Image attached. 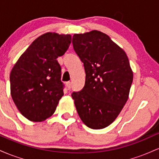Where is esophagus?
Segmentation results:
<instances>
[{
	"label": "esophagus",
	"instance_id": "1",
	"mask_svg": "<svg viewBox=\"0 0 159 159\" xmlns=\"http://www.w3.org/2000/svg\"><path fill=\"white\" fill-rule=\"evenodd\" d=\"M66 87H67V88H68V90H70L71 87H72V83L68 81V82H66Z\"/></svg>",
	"mask_w": 159,
	"mask_h": 159
}]
</instances>
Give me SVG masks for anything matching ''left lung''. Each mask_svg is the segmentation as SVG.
Returning <instances> with one entry per match:
<instances>
[{"instance_id":"1","label":"left lung","mask_w":159,"mask_h":159,"mask_svg":"<svg viewBox=\"0 0 159 159\" xmlns=\"http://www.w3.org/2000/svg\"><path fill=\"white\" fill-rule=\"evenodd\" d=\"M72 45L86 73L84 87L72 93L76 110L87 127L104 129L117 117L129 98L133 81L129 59L98 30L74 34Z\"/></svg>"}]
</instances>
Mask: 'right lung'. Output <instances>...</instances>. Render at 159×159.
<instances>
[{"label": "right lung", "instance_id": "right-lung-1", "mask_svg": "<svg viewBox=\"0 0 159 159\" xmlns=\"http://www.w3.org/2000/svg\"><path fill=\"white\" fill-rule=\"evenodd\" d=\"M71 39L69 34H43L21 54L11 71L12 100L30 121L42 122L50 117L63 96L61 67L57 58L65 54Z\"/></svg>", "mask_w": 159, "mask_h": 159}]
</instances>
